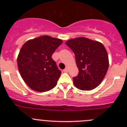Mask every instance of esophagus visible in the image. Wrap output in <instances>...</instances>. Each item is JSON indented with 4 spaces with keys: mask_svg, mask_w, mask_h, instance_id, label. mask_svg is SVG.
<instances>
[{
    "mask_svg": "<svg viewBox=\"0 0 127 127\" xmlns=\"http://www.w3.org/2000/svg\"><path fill=\"white\" fill-rule=\"evenodd\" d=\"M68 71H69V68L67 67H66V68H65L63 70V71L64 72H68Z\"/></svg>",
    "mask_w": 127,
    "mask_h": 127,
    "instance_id": "1",
    "label": "esophagus"
}]
</instances>
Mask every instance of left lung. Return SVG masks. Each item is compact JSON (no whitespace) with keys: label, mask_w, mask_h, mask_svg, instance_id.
<instances>
[{"label":"left lung","mask_w":127,"mask_h":127,"mask_svg":"<svg viewBox=\"0 0 127 127\" xmlns=\"http://www.w3.org/2000/svg\"><path fill=\"white\" fill-rule=\"evenodd\" d=\"M66 44L74 52L79 69L78 75L73 78L75 87L87 91L97 87L109 67L108 55L103 45L84 37L69 40Z\"/></svg>","instance_id":"1"}]
</instances>
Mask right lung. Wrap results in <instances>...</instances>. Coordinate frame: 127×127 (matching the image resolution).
I'll return each mask as SVG.
<instances>
[{"label": "right lung", "instance_id": "right-lung-1", "mask_svg": "<svg viewBox=\"0 0 127 127\" xmlns=\"http://www.w3.org/2000/svg\"><path fill=\"white\" fill-rule=\"evenodd\" d=\"M60 39L42 35L26 42L17 58L19 72L32 90L45 92L57 84L61 72L52 56L62 43Z\"/></svg>", "mask_w": 127, "mask_h": 127}]
</instances>
